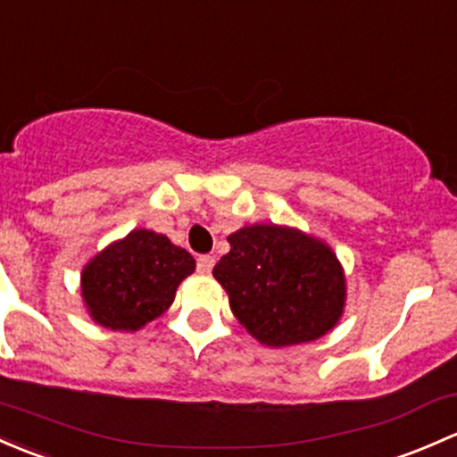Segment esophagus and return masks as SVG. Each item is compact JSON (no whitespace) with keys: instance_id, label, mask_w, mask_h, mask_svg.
I'll return each mask as SVG.
<instances>
[{"instance_id":"esophagus-1","label":"esophagus","mask_w":457,"mask_h":457,"mask_svg":"<svg viewBox=\"0 0 457 457\" xmlns=\"http://www.w3.org/2000/svg\"><path fill=\"white\" fill-rule=\"evenodd\" d=\"M212 267H214V256H208V253H205V256L196 258V271L204 273V276L212 271Z\"/></svg>"}]
</instances>
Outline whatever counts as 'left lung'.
Returning a JSON list of instances; mask_svg holds the SVG:
<instances>
[{
  "label": "left lung",
  "mask_w": 457,
  "mask_h": 457,
  "mask_svg": "<svg viewBox=\"0 0 457 457\" xmlns=\"http://www.w3.org/2000/svg\"><path fill=\"white\" fill-rule=\"evenodd\" d=\"M212 269L238 321L267 345L313 342L337 324L345 280L324 243L291 228L249 225L229 234Z\"/></svg>",
  "instance_id": "8db88e82"
}]
</instances>
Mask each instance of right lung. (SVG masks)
<instances>
[{
	"instance_id": "1",
	"label": "right lung",
	"mask_w": 457,
	"mask_h": 457,
	"mask_svg": "<svg viewBox=\"0 0 457 457\" xmlns=\"http://www.w3.org/2000/svg\"><path fill=\"white\" fill-rule=\"evenodd\" d=\"M192 271L195 258L186 249L175 247L164 234L133 229L85 267V304L104 328L137 330L164 313Z\"/></svg>"
}]
</instances>
